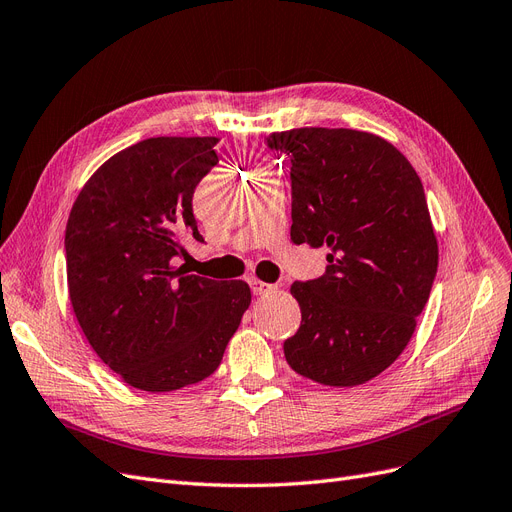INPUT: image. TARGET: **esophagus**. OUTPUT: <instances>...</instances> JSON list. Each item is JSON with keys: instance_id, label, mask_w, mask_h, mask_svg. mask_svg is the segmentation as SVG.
Masks as SVG:
<instances>
[{"instance_id": "obj_1", "label": "esophagus", "mask_w": 512, "mask_h": 512, "mask_svg": "<svg viewBox=\"0 0 512 512\" xmlns=\"http://www.w3.org/2000/svg\"><path fill=\"white\" fill-rule=\"evenodd\" d=\"M251 289H253L255 295H266V293L274 291V285L263 283V280H257V278H251Z\"/></svg>"}]
</instances>
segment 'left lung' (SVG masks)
<instances>
[{
    "instance_id": "1",
    "label": "left lung",
    "mask_w": 512,
    "mask_h": 512,
    "mask_svg": "<svg viewBox=\"0 0 512 512\" xmlns=\"http://www.w3.org/2000/svg\"><path fill=\"white\" fill-rule=\"evenodd\" d=\"M291 163V240L325 246L327 270L293 283L302 325L287 364L310 381L355 387L402 355L438 270L421 178L381 136L357 129L276 131Z\"/></svg>"
}]
</instances>
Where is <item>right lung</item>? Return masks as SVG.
<instances>
[{
  "instance_id": "add662e5",
  "label": "right lung",
  "mask_w": 512,
  "mask_h": 512,
  "mask_svg": "<svg viewBox=\"0 0 512 512\" xmlns=\"http://www.w3.org/2000/svg\"><path fill=\"white\" fill-rule=\"evenodd\" d=\"M219 138H148L112 155L80 189L65 229L74 315L93 351L131 387L163 393L219 368L251 289L189 274L193 191Z\"/></svg>"
}]
</instances>
